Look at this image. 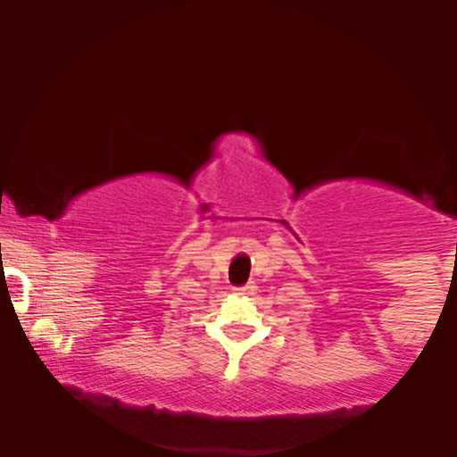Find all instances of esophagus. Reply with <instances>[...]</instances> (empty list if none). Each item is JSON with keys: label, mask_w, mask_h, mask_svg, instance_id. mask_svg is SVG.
Returning a JSON list of instances; mask_svg holds the SVG:
<instances>
[{"label": "esophagus", "mask_w": 457, "mask_h": 457, "mask_svg": "<svg viewBox=\"0 0 457 457\" xmlns=\"http://www.w3.org/2000/svg\"><path fill=\"white\" fill-rule=\"evenodd\" d=\"M234 292H236V295H253L255 286H253V283H245V286L234 287Z\"/></svg>", "instance_id": "34e87169"}]
</instances>
